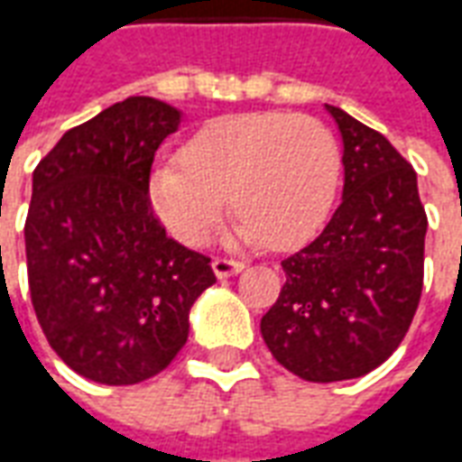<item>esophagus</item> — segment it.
<instances>
[{
  "mask_svg": "<svg viewBox=\"0 0 462 462\" xmlns=\"http://www.w3.org/2000/svg\"><path fill=\"white\" fill-rule=\"evenodd\" d=\"M245 270V262L237 260H225V257H217V260H212V272L225 280V277H232V274H240Z\"/></svg>",
  "mask_w": 462,
  "mask_h": 462,
  "instance_id": "obj_1",
  "label": "esophagus"
}]
</instances>
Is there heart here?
Returning a JSON list of instances; mask_svg holds the SVG:
<instances>
[{"mask_svg":"<svg viewBox=\"0 0 462 462\" xmlns=\"http://www.w3.org/2000/svg\"><path fill=\"white\" fill-rule=\"evenodd\" d=\"M180 162L151 172V200L185 245H205L227 195L240 217L237 242L291 247L329 212L341 175L334 133L311 116L252 111L205 123L180 148Z\"/></svg>","mask_w":462,"mask_h":462,"instance_id":"1","label":"heart"}]
</instances>
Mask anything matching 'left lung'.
Instances as JSON below:
<instances>
[{"label":"left lung","instance_id":"1","mask_svg":"<svg viewBox=\"0 0 462 462\" xmlns=\"http://www.w3.org/2000/svg\"><path fill=\"white\" fill-rule=\"evenodd\" d=\"M344 195L329 225L282 262L287 282L262 317V339L294 376L358 378L406 337L423 290L428 217L416 171L391 143L337 106Z\"/></svg>","mask_w":462,"mask_h":462}]
</instances>
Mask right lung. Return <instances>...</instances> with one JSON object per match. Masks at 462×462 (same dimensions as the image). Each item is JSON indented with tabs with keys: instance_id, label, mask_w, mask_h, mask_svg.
<instances>
[{
	"instance_id": "right-lung-1",
	"label": "right lung",
	"mask_w": 462,
	"mask_h": 462,
	"mask_svg": "<svg viewBox=\"0 0 462 462\" xmlns=\"http://www.w3.org/2000/svg\"><path fill=\"white\" fill-rule=\"evenodd\" d=\"M182 114L131 96L61 135L36 165L26 272L46 341L79 376L133 386L188 341L190 307L215 284L210 257L152 215L155 151Z\"/></svg>"
}]
</instances>
